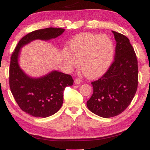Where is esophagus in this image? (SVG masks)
Returning a JSON list of instances; mask_svg holds the SVG:
<instances>
[{
  "label": "esophagus",
  "mask_w": 150,
  "mask_h": 150,
  "mask_svg": "<svg viewBox=\"0 0 150 150\" xmlns=\"http://www.w3.org/2000/svg\"><path fill=\"white\" fill-rule=\"evenodd\" d=\"M81 83V80L80 79H76L74 80V83L76 84V85H80Z\"/></svg>",
  "instance_id": "obj_1"
}]
</instances>
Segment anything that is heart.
I'll list each match as a JSON object with an SVG mask.
<instances>
[{
    "instance_id": "1",
    "label": "heart",
    "mask_w": 150,
    "mask_h": 150,
    "mask_svg": "<svg viewBox=\"0 0 150 150\" xmlns=\"http://www.w3.org/2000/svg\"><path fill=\"white\" fill-rule=\"evenodd\" d=\"M63 50V61L69 68L78 66L86 77L95 79L103 75L111 65L115 44L110 37L85 33L78 35Z\"/></svg>"
}]
</instances>
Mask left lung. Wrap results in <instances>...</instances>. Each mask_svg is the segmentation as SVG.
Segmentation results:
<instances>
[{"label":"left lung","mask_w":150,"mask_h":150,"mask_svg":"<svg viewBox=\"0 0 150 150\" xmlns=\"http://www.w3.org/2000/svg\"><path fill=\"white\" fill-rule=\"evenodd\" d=\"M116 41L113 63L105 74L91 83L93 92L87 108L104 118L117 116L126 109L138 86V61L129 39L113 31Z\"/></svg>","instance_id":"obj_1"}]
</instances>
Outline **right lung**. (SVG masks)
I'll list each match as a JSON object with an SVG mask.
<instances>
[{
	"mask_svg": "<svg viewBox=\"0 0 150 150\" xmlns=\"http://www.w3.org/2000/svg\"><path fill=\"white\" fill-rule=\"evenodd\" d=\"M65 31L61 28L36 30L26 35L18 42L12 53L9 67V86L20 108L35 117H48L60 109L63 102V91L73 85L70 75L52 70L41 77H31L19 65L22 47L33 41H49L60 36Z\"/></svg>",
	"mask_w": 150,
	"mask_h": 150,
	"instance_id": "1",
	"label": "right lung"
}]
</instances>
